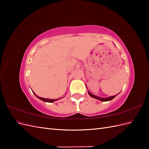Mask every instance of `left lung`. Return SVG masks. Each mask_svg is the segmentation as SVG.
I'll list each match as a JSON object with an SVG mask.
<instances>
[{"mask_svg":"<svg viewBox=\"0 0 149 149\" xmlns=\"http://www.w3.org/2000/svg\"><path fill=\"white\" fill-rule=\"evenodd\" d=\"M88 94H89V96L94 98V99H96V100H100L101 101H111L112 100V99H114L117 95H115V96H110V97H99L97 96H96V95H94V94H93L92 93H90L88 90Z\"/></svg>","mask_w":149,"mask_h":149,"instance_id":"obj_1","label":"left lung"}]
</instances>
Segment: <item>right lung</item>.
Listing matches in <instances>:
<instances>
[{"label":"right lung","mask_w":149,"mask_h":149,"mask_svg":"<svg viewBox=\"0 0 149 149\" xmlns=\"http://www.w3.org/2000/svg\"><path fill=\"white\" fill-rule=\"evenodd\" d=\"M33 94H35V95L37 96L38 99H40V100H42V101H44V102H55V101H57V100H60V99H61V98H59V99H55V100H52V99H48V98H43V97H39V96H38L37 94H36L34 92H33Z\"/></svg>","instance_id":"right-lung-1"}]
</instances>
